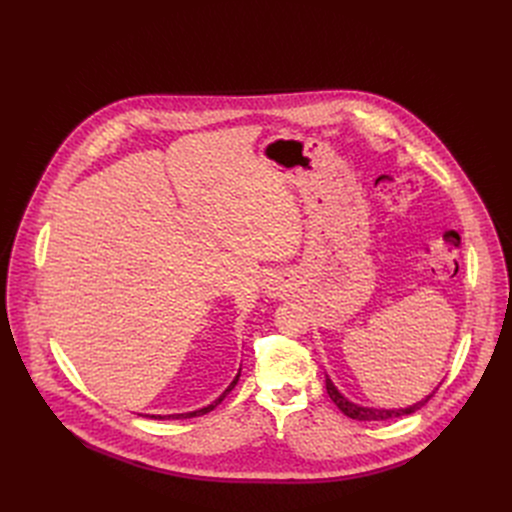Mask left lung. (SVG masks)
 Returning a JSON list of instances; mask_svg holds the SVG:
<instances>
[{
    "label": "left lung",
    "mask_w": 512,
    "mask_h": 512,
    "mask_svg": "<svg viewBox=\"0 0 512 512\" xmlns=\"http://www.w3.org/2000/svg\"><path fill=\"white\" fill-rule=\"evenodd\" d=\"M326 390H328V394H330V398H332V402L334 405L346 415V417H351V419H357V421H386V419H396V417H405V415H411V413H415V411H419L421 407H425L429 400L434 398V394H436V390H434V394H429L427 398H423V400H419L417 405H413V407H407V409H367V407H359V405H355V402H348L336 388H334V384H332V380L328 378L326 375Z\"/></svg>",
    "instance_id": "8db88e82"
}]
</instances>
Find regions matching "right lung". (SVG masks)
Returning a JSON list of instances; mask_svg holds the SVG:
<instances>
[{"label": "right lung", "mask_w": 512, "mask_h": 512, "mask_svg": "<svg viewBox=\"0 0 512 512\" xmlns=\"http://www.w3.org/2000/svg\"><path fill=\"white\" fill-rule=\"evenodd\" d=\"M240 375V373H238ZM238 375H236V378H234V382L224 390V394L218 398V400H213L211 402V405H207L205 409H199V411H193V413H182V415H168V419H191V417H201V415H205V413H209V411H213L215 407H218L220 405V402L226 398V394L236 386V382H238ZM151 417H155V419H166V417H161V415H151Z\"/></svg>", "instance_id": "1"}]
</instances>
